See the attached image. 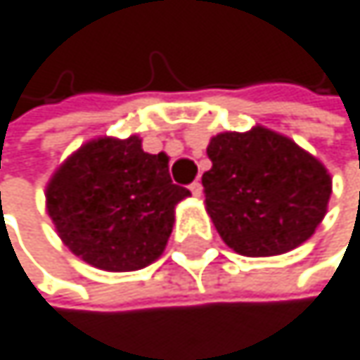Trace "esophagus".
<instances>
[{"mask_svg": "<svg viewBox=\"0 0 360 360\" xmlns=\"http://www.w3.org/2000/svg\"><path fill=\"white\" fill-rule=\"evenodd\" d=\"M190 192H192L194 196H202V184H200V181L190 184Z\"/></svg>", "mask_w": 360, "mask_h": 360, "instance_id": "obj_1", "label": "esophagus"}]
</instances>
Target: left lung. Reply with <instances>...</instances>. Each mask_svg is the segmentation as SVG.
<instances>
[{"label":"left lung","instance_id":"obj_1","mask_svg":"<svg viewBox=\"0 0 360 360\" xmlns=\"http://www.w3.org/2000/svg\"><path fill=\"white\" fill-rule=\"evenodd\" d=\"M207 155V214L235 252L283 255L307 242L326 216L330 174L289 138L264 127L226 131L212 138Z\"/></svg>","mask_w":360,"mask_h":360}]
</instances>
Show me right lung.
Instances as JSON below:
<instances>
[{"mask_svg":"<svg viewBox=\"0 0 360 360\" xmlns=\"http://www.w3.org/2000/svg\"><path fill=\"white\" fill-rule=\"evenodd\" d=\"M190 196L172 184L168 158L136 136L101 138L68 158L47 186V212L62 242L108 272L140 270L164 252L174 205Z\"/></svg>","mask_w":360,"mask_h":360,"instance_id":"add662e5","label":"right lung"}]
</instances>
